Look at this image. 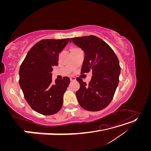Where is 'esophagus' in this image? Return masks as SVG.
I'll return each instance as SVG.
<instances>
[{
	"label": "esophagus",
	"mask_w": 151,
	"mask_h": 151,
	"mask_svg": "<svg viewBox=\"0 0 151 151\" xmlns=\"http://www.w3.org/2000/svg\"><path fill=\"white\" fill-rule=\"evenodd\" d=\"M70 79L71 81H76V77L71 76V77H70Z\"/></svg>",
	"instance_id": "34e87169"
}]
</instances>
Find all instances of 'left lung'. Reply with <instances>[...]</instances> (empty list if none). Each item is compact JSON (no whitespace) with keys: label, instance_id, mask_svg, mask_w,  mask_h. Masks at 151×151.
<instances>
[{"label":"left lung","instance_id":"8db88e82","mask_svg":"<svg viewBox=\"0 0 151 151\" xmlns=\"http://www.w3.org/2000/svg\"><path fill=\"white\" fill-rule=\"evenodd\" d=\"M84 52L81 74L92 72L88 84L77 77L79 89L76 93L80 106L86 110L98 111L111 103L119 83L120 67L115 52L101 39L93 35L70 38Z\"/></svg>","mask_w":151,"mask_h":151}]
</instances>
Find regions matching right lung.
Returning <instances> with one entry per match:
<instances>
[{
  "label": "right lung",
  "instance_id": "right-lung-1",
  "mask_svg": "<svg viewBox=\"0 0 151 151\" xmlns=\"http://www.w3.org/2000/svg\"><path fill=\"white\" fill-rule=\"evenodd\" d=\"M69 38L47 39L36 43L27 53L19 68V86L26 101L38 113L51 115L62 108L63 96L70 79L52 81L53 67L58 65L59 53Z\"/></svg>",
  "mask_w": 151,
  "mask_h": 151
}]
</instances>
